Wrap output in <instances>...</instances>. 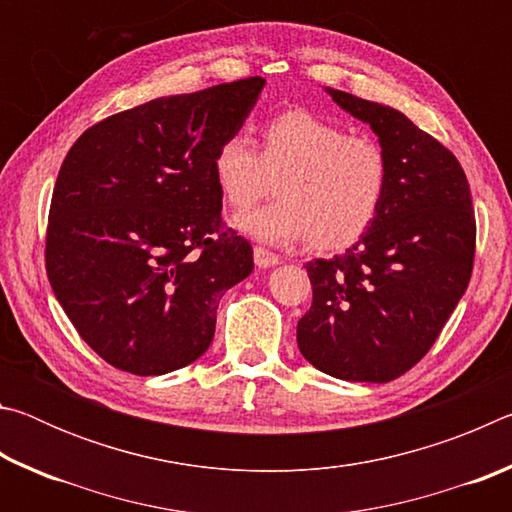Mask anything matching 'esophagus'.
Returning a JSON list of instances; mask_svg holds the SVG:
<instances>
[{"mask_svg":"<svg viewBox=\"0 0 512 512\" xmlns=\"http://www.w3.org/2000/svg\"><path fill=\"white\" fill-rule=\"evenodd\" d=\"M253 255H255V264L259 268H273V266L280 264V257H277L275 253H271V250L262 248V246H255Z\"/></svg>","mask_w":512,"mask_h":512,"instance_id":"34e87169","label":"esophagus"}]
</instances>
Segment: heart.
<instances>
[{
    "label": "heart",
    "instance_id": "b5f03b06",
    "mask_svg": "<svg viewBox=\"0 0 512 512\" xmlns=\"http://www.w3.org/2000/svg\"><path fill=\"white\" fill-rule=\"evenodd\" d=\"M223 201L246 210L277 180V201L235 219V228L266 244L305 239L341 250L375 223L391 185V160L375 137L348 135L307 110H289L262 128V155L248 135H230L212 158Z\"/></svg>",
    "mask_w": 512,
    "mask_h": 512
}]
</instances>
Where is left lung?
I'll use <instances>...</instances> for the list:
<instances>
[{"instance_id": "8db88e82", "label": "left lung", "mask_w": 512, "mask_h": 512, "mask_svg": "<svg viewBox=\"0 0 512 512\" xmlns=\"http://www.w3.org/2000/svg\"><path fill=\"white\" fill-rule=\"evenodd\" d=\"M325 92L379 137L391 185L357 244L305 266L314 300L298 348L325 375L384 384L429 352L470 284L472 194L454 153L400 110Z\"/></svg>"}]
</instances>
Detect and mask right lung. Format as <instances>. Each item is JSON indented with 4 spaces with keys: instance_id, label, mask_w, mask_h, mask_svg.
I'll return each instance as SVG.
<instances>
[{
    "instance_id": "right-lung-1",
    "label": "right lung",
    "mask_w": 512,
    "mask_h": 512,
    "mask_svg": "<svg viewBox=\"0 0 512 512\" xmlns=\"http://www.w3.org/2000/svg\"><path fill=\"white\" fill-rule=\"evenodd\" d=\"M264 79L160 97L88 128L58 171L47 275L76 332L110 366L167 375L203 357L253 248L223 230L212 158Z\"/></svg>"
}]
</instances>
